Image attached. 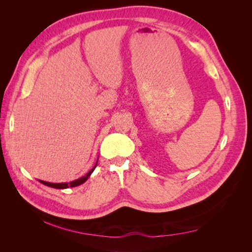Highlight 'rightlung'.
Wrapping results in <instances>:
<instances>
[{"instance_id": "1", "label": "right lung", "mask_w": 252, "mask_h": 252, "mask_svg": "<svg viewBox=\"0 0 252 252\" xmlns=\"http://www.w3.org/2000/svg\"><path fill=\"white\" fill-rule=\"evenodd\" d=\"M96 164H97V162H96ZM96 164H95V166L94 167L93 169H91L89 172L86 173V175H84V177H82V178H80L78 180H75V181H72L70 183H58V184H56V183H49V182H44V181H40V182L42 183V184H44V185L52 187V188H58V189H64V188H68V187L79 186V185L83 184V183L85 182V181H87V179L89 178V175L93 173V171L94 170V168L96 167Z\"/></svg>"}]
</instances>
